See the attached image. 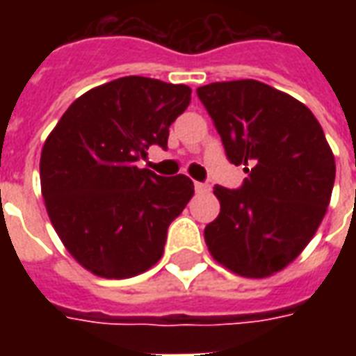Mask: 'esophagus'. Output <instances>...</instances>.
I'll return each instance as SVG.
<instances>
[{
	"instance_id": "obj_1",
	"label": "esophagus",
	"mask_w": 356,
	"mask_h": 356,
	"mask_svg": "<svg viewBox=\"0 0 356 356\" xmlns=\"http://www.w3.org/2000/svg\"><path fill=\"white\" fill-rule=\"evenodd\" d=\"M194 188H196V193L198 194H206L211 191V186L206 185V183H194Z\"/></svg>"
}]
</instances>
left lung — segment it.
Listing matches in <instances>:
<instances>
[{
	"label": "left lung",
	"instance_id": "1",
	"mask_svg": "<svg viewBox=\"0 0 356 356\" xmlns=\"http://www.w3.org/2000/svg\"><path fill=\"white\" fill-rule=\"evenodd\" d=\"M198 97L227 156L250 173L238 191L216 185L221 211L204 231L211 257L231 273L267 278L311 242L326 216L336 160L303 102L257 80L216 81Z\"/></svg>",
	"mask_w": 356,
	"mask_h": 356
}]
</instances>
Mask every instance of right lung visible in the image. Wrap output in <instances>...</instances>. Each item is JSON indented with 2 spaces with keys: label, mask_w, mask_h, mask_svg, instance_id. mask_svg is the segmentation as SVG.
Returning <instances> with one entry per match:
<instances>
[{
  "label": "right lung",
  "mask_w": 356,
  "mask_h": 356,
  "mask_svg": "<svg viewBox=\"0 0 356 356\" xmlns=\"http://www.w3.org/2000/svg\"><path fill=\"white\" fill-rule=\"evenodd\" d=\"M183 83L125 76L89 89L45 139L40 181L53 229L81 267L131 278L160 261L168 227L193 198L186 175L137 168L191 104Z\"/></svg>",
  "instance_id": "1"
}]
</instances>
